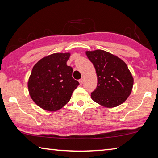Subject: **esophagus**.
Segmentation results:
<instances>
[{
	"label": "esophagus",
	"instance_id": "obj_1",
	"mask_svg": "<svg viewBox=\"0 0 158 158\" xmlns=\"http://www.w3.org/2000/svg\"><path fill=\"white\" fill-rule=\"evenodd\" d=\"M84 78H81V79H79V83H80V84H83V83H84Z\"/></svg>",
	"mask_w": 158,
	"mask_h": 158
}]
</instances>
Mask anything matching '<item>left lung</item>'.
Wrapping results in <instances>:
<instances>
[{"label":"left lung","mask_w":158,"mask_h":158,"mask_svg":"<svg viewBox=\"0 0 158 158\" xmlns=\"http://www.w3.org/2000/svg\"><path fill=\"white\" fill-rule=\"evenodd\" d=\"M98 77L91 93L93 101L105 107H115L127 100L133 86V77L124 61L104 50L86 52Z\"/></svg>","instance_id":"left-lung-1"}]
</instances>
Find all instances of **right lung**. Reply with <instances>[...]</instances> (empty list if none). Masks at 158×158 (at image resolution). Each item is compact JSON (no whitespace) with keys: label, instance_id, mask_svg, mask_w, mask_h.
Segmentation results:
<instances>
[{"label":"right lung","instance_id":"obj_1","mask_svg":"<svg viewBox=\"0 0 158 158\" xmlns=\"http://www.w3.org/2000/svg\"><path fill=\"white\" fill-rule=\"evenodd\" d=\"M69 53H56L42 58L32 69L28 87L36 105L49 111L65 106L79 85L73 77V69L67 65Z\"/></svg>","mask_w":158,"mask_h":158}]
</instances>
